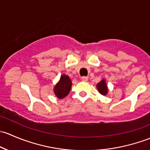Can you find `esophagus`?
I'll list each match as a JSON object with an SVG mask.
<instances>
[{
  "label": "esophagus",
  "mask_w": 150,
  "mask_h": 150,
  "mask_svg": "<svg viewBox=\"0 0 150 150\" xmlns=\"http://www.w3.org/2000/svg\"><path fill=\"white\" fill-rule=\"evenodd\" d=\"M81 79V80H82V81H86L88 80V77L87 76H82Z\"/></svg>",
  "instance_id": "1"
}]
</instances>
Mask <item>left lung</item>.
I'll list each match as a JSON object with an SVG mask.
<instances>
[{
	"label": "left lung",
	"instance_id": "left-lung-1",
	"mask_svg": "<svg viewBox=\"0 0 150 150\" xmlns=\"http://www.w3.org/2000/svg\"><path fill=\"white\" fill-rule=\"evenodd\" d=\"M97 87H98L99 92L100 94H102V95H106L108 93L107 85H106L105 81L104 80H103L100 83H98V85H97Z\"/></svg>",
	"mask_w": 150,
	"mask_h": 150
}]
</instances>
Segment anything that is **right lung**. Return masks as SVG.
Listing matches in <instances>:
<instances>
[{"label": "right lung", "mask_w": 150, "mask_h": 150, "mask_svg": "<svg viewBox=\"0 0 150 150\" xmlns=\"http://www.w3.org/2000/svg\"><path fill=\"white\" fill-rule=\"evenodd\" d=\"M71 88V81L68 76L62 75L59 82L55 86L54 92L58 98H64L69 93Z\"/></svg>", "instance_id": "1"}]
</instances>
